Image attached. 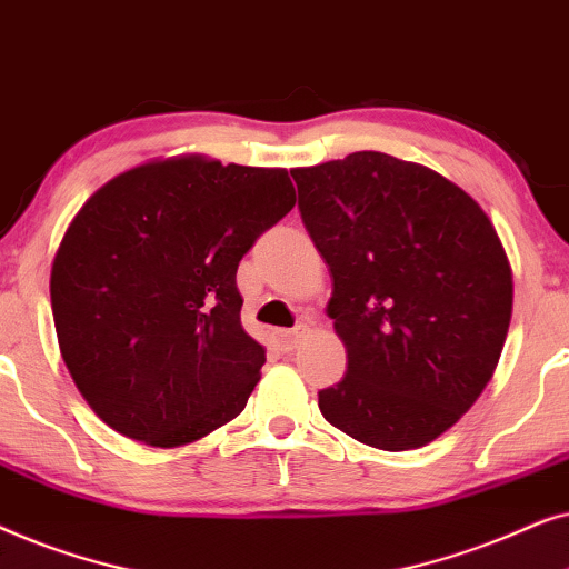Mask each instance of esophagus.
Returning a JSON list of instances; mask_svg holds the SVG:
<instances>
[{"mask_svg": "<svg viewBox=\"0 0 569 569\" xmlns=\"http://www.w3.org/2000/svg\"><path fill=\"white\" fill-rule=\"evenodd\" d=\"M274 337H277V345H279V349H282V352H292V349L300 345L302 333L295 331V329H277Z\"/></svg>", "mask_w": 569, "mask_h": 569, "instance_id": "34e87169", "label": "esophagus"}]
</instances>
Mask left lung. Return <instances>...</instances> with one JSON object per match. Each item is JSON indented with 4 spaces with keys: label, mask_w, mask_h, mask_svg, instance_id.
I'll list each match as a JSON object with an SVG mask.
<instances>
[{
    "label": "left lung",
    "mask_w": 569,
    "mask_h": 569,
    "mask_svg": "<svg viewBox=\"0 0 569 569\" xmlns=\"http://www.w3.org/2000/svg\"><path fill=\"white\" fill-rule=\"evenodd\" d=\"M302 224L329 263L347 376L321 415L380 450L422 448L471 409L508 337L512 274L481 207L383 152L292 170Z\"/></svg>",
    "instance_id": "1"
}]
</instances>
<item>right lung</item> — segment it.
Returning <instances> with one entry per match:
<instances>
[{"instance_id": "add662e5", "label": "right lung", "mask_w": 569, "mask_h": 569, "mask_svg": "<svg viewBox=\"0 0 569 569\" xmlns=\"http://www.w3.org/2000/svg\"><path fill=\"white\" fill-rule=\"evenodd\" d=\"M295 207L287 170L181 158L92 193L51 267L69 372L116 432L154 448L243 411L267 362L240 323L238 263Z\"/></svg>"}]
</instances>
